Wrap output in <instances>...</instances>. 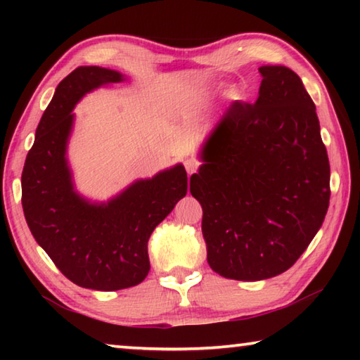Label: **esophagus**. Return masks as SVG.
I'll list each match as a JSON object with an SVG mask.
<instances>
[{
  "mask_svg": "<svg viewBox=\"0 0 360 360\" xmlns=\"http://www.w3.org/2000/svg\"><path fill=\"white\" fill-rule=\"evenodd\" d=\"M184 167H186V169H187V174H188V176L197 172V162L192 160V158H186V160H184Z\"/></svg>",
  "mask_w": 360,
  "mask_h": 360,
  "instance_id": "esophagus-1",
  "label": "esophagus"
}]
</instances>
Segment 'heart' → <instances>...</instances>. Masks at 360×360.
I'll return each mask as SVG.
<instances>
[{"instance_id":"b5f03b06","label":"heart","mask_w":360,"mask_h":360,"mask_svg":"<svg viewBox=\"0 0 360 360\" xmlns=\"http://www.w3.org/2000/svg\"><path fill=\"white\" fill-rule=\"evenodd\" d=\"M229 96H230V98H236V96H238V90H236V89H230V90H229Z\"/></svg>"}]
</instances>
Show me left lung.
<instances>
[{
  "instance_id": "8db88e82",
  "label": "left lung",
  "mask_w": 360,
  "mask_h": 360,
  "mask_svg": "<svg viewBox=\"0 0 360 360\" xmlns=\"http://www.w3.org/2000/svg\"><path fill=\"white\" fill-rule=\"evenodd\" d=\"M259 72L257 100L225 109L191 178L203 208L208 264L238 281L289 270L318 233L330 200L327 150L302 79L283 65Z\"/></svg>"
}]
</instances>
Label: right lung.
Listing matches in <instances>:
<instances>
[{
  "mask_svg": "<svg viewBox=\"0 0 360 360\" xmlns=\"http://www.w3.org/2000/svg\"><path fill=\"white\" fill-rule=\"evenodd\" d=\"M125 81L119 71L79 66L58 84L36 129L22 172V206L30 231L63 275L94 290H119L144 281L148 241L187 193L182 163L138 179L108 202L75 188L66 157L72 109L85 94Z\"/></svg>",
  "mask_w": 360,
  "mask_h": 360,
  "instance_id": "right-lung-1",
  "label": "right lung"
}]
</instances>
